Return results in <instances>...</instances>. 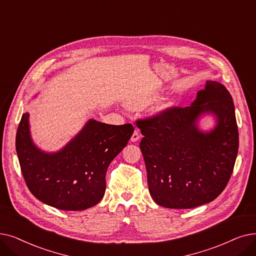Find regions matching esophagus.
<instances>
[{"label":"esophagus","mask_w":256,"mask_h":256,"mask_svg":"<svg viewBox=\"0 0 256 256\" xmlns=\"http://www.w3.org/2000/svg\"><path fill=\"white\" fill-rule=\"evenodd\" d=\"M139 139H140V134H139V132H138L137 130H134V132H132V137H130V141H132V142H137Z\"/></svg>","instance_id":"34e87169"}]
</instances>
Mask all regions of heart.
Listing matches in <instances>:
<instances>
[{
    "mask_svg": "<svg viewBox=\"0 0 256 256\" xmlns=\"http://www.w3.org/2000/svg\"><path fill=\"white\" fill-rule=\"evenodd\" d=\"M152 100V97H137V98H130L128 100L126 104L132 108H139L142 106H148Z\"/></svg>",
    "mask_w": 256,
    "mask_h": 256,
    "instance_id": "obj_1",
    "label": "heart"
}]
</instances>
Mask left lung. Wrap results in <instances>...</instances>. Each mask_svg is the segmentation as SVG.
I'll return each mask as SVG.
<instances>
[{"mask_svg":"<svg viewBox=\"0 0 256 256\" xmlns=\"http://www.w3.org/2000/svg\"><path fill=\"white\" fill-rule=\"evenodd\" d=\"M190 106L172 108L137 121L148 190L160 206L194 208L214 201L232 174L238 150L236 110L227 88L207 80ZM212 114L214 129L198 128L201 116Z\"/></svg>","mask_w":256,"mask_h":256,"instance_id":"8db88e82","label":"left lung"}]
</instances>
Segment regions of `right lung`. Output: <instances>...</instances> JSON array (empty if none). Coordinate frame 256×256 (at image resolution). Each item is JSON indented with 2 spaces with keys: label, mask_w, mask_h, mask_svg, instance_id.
Segmentation results:
<instances>
[{
  "label": "right lung",
  "mask_w": 256,
  "mask_h": 256,
  "mask_svg": "<svg viewBox=\"0 0 256 256\" xmlns=\"http://www.w3.org/2000/svg\"><path fill=\"white\" fill-rule=\"evenodd\" d=\"M132 132V124L112 126L88 119L62 150L48 152L33 142L29 113H24L16 148L29 190L40 202L62 210L95 206L104 196L110 163L126 146Z\"/></svg>",
  "instance_id": "obj_1"
}]
</instances>
